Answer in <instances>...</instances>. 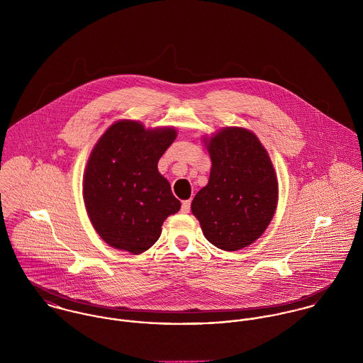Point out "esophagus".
<instances>
[{"label": "esophagus", "instance_id": "1", "mask_svg": "<svg viewBox=\"0 0 363 363\" xmlns=\"http://www.w3.org/2000/svg\"><path fill=\"white\" fill-rule=\"evenodd\" d=\"M190 206H191V201H190V200L183 201V203H182V212H184V213L190 212Z\"/></svg>", "mask_w": 363, "mask_h": 363}]
</instances>
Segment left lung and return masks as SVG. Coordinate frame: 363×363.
Masks as SVG:
<instances>
[{
	"instance_id": "8db88e82",
	"label": "left lung",
	"mask_w": 363,
	"mask_h": 363,
	"mask_svg": "<svg viewBox=\"0 0 363 363\" xmlns=\"http://www.w3.org/2000/svg\"><path fill=\"white\" fill-rule=\"evenodd\" d=\"M212 167L191 211L208 242L236 252L264 233L277 203L278 182L259 138L245 128H223L208 141Z\"/></svg>"
}]
</instances>
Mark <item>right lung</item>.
Instances as JSON below:
<instances>
[{"label":"right lung","instance_id":"1","mask_svg":"<svg viewBox=\"0 0 363 363\" xmlns=\"http://www.w3.org/2000/svg\"><path fill=\"white\" fill-rule=\"evenodd\" d=\"M176 140L174 128L145 130L117 121L106 130L86 164L84 200L104 242L140 255L162 233L163 220L180 209L157 160Z\"/></svg>","mask_w":363,"mask_h":363}]
</instances>
